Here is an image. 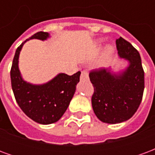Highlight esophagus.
<instances>
[{
    "label": "esophagus",
    "instance_id": "34e87169",
    "mask_svg": "<svg viewBox=\"0 0 155 155\" xmlns=\"http://www.w3.org/2000/svg\"><path fill=\"white\" fill-rule=\"evenodd\" d=\"M89 78V75H88V72L86 71H83L81 72V81H83V80H87Z\"/></svg>",
    "mask_w": 155,
    "mask_h": 155
}]
</instances>
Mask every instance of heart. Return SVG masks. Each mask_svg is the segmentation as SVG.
Here are the masks:
<instances>
[{
  "label": "heart",
  "mask_w": 155,
  "mask_h": 155,
  "mask_svg": "<svg viewBox=\"0 0 155 155\" xmlns=\"http://www.w3.org/2000/svg\"><path fill=\"white\" fill-rule=\"evenodd\" d=\"M113 52H114V48L110 46V45L107 46L106 50H105V52H104V57H105V59H108L109 57H110V55L113 54Z\"/></svg>",
  "instance_id": "heart-1"
}]
</instances>
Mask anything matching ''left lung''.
<instances>
[{"mask_svg": "<svg viewBox=\"0 0 155 155\" xmlns=\"http://www.w3.org/2000/svg\"><path fill=\"white\" fill-rule=\"evenodd\" d=\"M120 58L129 61L121 73L99 69L90 72L94 86L91 103L99 120L108 124H119L133 116L140 106L144 89L143 72L140 53L122 37L116 40Z\"/></svg>", "mask_w": 155, "mask_h": 155, "instance_id": "obj_1", "label": "left lung"}]
</instances>
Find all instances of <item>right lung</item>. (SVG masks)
Returning a JSON list of instances; mask_svg holds the SVG:
<instances>
[{
    "label": "right lung",
    "mask_w": 155,
    "mask_h": 155,
    "mask_svg": "<svg viewBox=\"0 0 155 155\" xmlns=\"http://www.w3.org/2000/svg\"><path fill=\"white\" fill-rule=\"evenodd\" d=\"M47 32L40 31L31 39L46 40ZM25 41L15 51L11 69L12 87L15 101L29 118L41 124H50L61 119L67 110L80 81L81 72L72 75L64 73L57 74L51 81L43 84H32L22 79L18 67V59Z\"/></svg>",
    "instance_id": "1"
}]
</instances>
